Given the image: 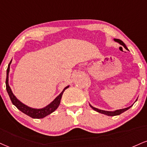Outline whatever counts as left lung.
<instances>
[{
  "label": "left lung",
  "instance_id": "left-lung-1",
  "mask_svg": "<svg viewBox=\"0 0 147 147\" xmlns=\"http://www.w3.org/2000/svg\"><path fill=\"white\" fill-rule=\"evenodd\" d=\"M114 41L118 42V43H119L120 45H121L122 46H123V47H124L125 49H127V50H128V49H127V47H126V45H125L124 42H123V41H121V40H119V39H114ZM132 105H131L130 107H127V108L121 109H118V110L114 111V112H109V111L101 110V109H97V108H96V107H94L93 106H92L90 104V107L94 109V110L96 111V112H99V113H101V114L107 115V116H117V115H120L121 114H122V113H123L124 112H125V111H127V109H129Z\"/></svg>",
  "mask_w": 147,
  "mask_h": 147
}]
</instances>
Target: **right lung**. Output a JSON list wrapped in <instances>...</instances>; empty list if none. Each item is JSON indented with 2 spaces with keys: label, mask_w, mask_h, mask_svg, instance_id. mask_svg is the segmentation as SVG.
<instances>
[{
  "label": "right lung",
  "mask_w": 147,
  "mask_h": 147,
  "mask_svg": "<svg viewBox=\"0 0 147 147\" xmlns=\"http://www.w3.org/2000/svg\"><path fill=\"white\" fill-rule=\"evenodd\" d=\"M11 61H10V63H9L8 68L7 69V77H6V90L9 96L10 99H11L12 103L16 107H17L19 110L27 115V116H30V117L33 118H43L45 116H48L52 112H53L54 111H55L57 107H59L60 101H61V96L63 92L65 91V90L67 89L69 87L66 86L64 89L63 90V91L59 94V95H58L55 99L51 102L49 105L46 106L45 107L42 109H35V108H31V107H28L27 105L23 104L22 102H20L18 98L14 96V94L12 92L11 88L9 86V68H10V64H11Z\"/></svg>",
  "instance_id": "1"
}]
</instances>
